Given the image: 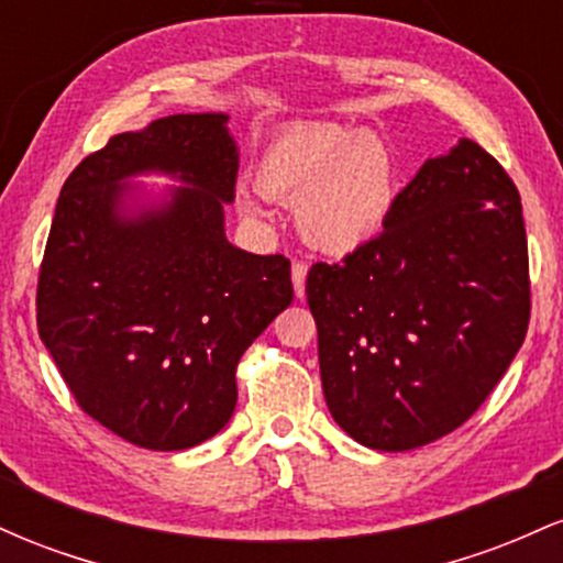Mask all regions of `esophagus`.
<instances>
[{
	"instance_id": "esophagus-1",
	"label": "esophagus",
	"mask_w": 563,
	"mask_h": 563,
	"mask_svg": "<svg viewBox=\"0 0 563 563\" xmlns=\"http://www.w3.org/2000/svg\"><path fill=\"white\" fill-rule=\"evenodd\" d=\"M290 280H294L296 299H301V296H303V280H307V264H303V262L290 264Z\"/></svg>"
}]
</instances>
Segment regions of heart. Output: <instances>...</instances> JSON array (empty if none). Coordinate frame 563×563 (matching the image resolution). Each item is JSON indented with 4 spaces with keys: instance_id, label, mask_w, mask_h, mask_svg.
<instances>
[{
    "instance_id": "heart-1",
    "label": "heart",
    "mask_w": 563,
    "mask_h": 563,
    "mask_svg": "<svg viewBox=\"0 0 563 563\" xmlns=\"http://www.w3.org/2000/svg\"><path fill=\"white\" fill-rule=\"evenodd\" d=\"M256 187L277 203H296L303 241L325 254H352L389 222L397 198V164L376 134L341 126H299L275 137L256 164ZM245 222L267 224V211L238 190Z\"/></svg>"
}]
</instances>
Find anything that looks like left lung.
<instances>
[{
	"mask_svg": "<svg viewBox=\"0 0 563 563\" xmlns=\"http://www.w3.org/2000/svg\"><path fill=\"white\" fill-rule=\"evenodd\" d=\"M307 303L328 410L354 442L402 452L455 431L527 335L529 254L514 179L471 140L429 158L371 243L312 264Z\"/></svg>",
	"mask_w": 563,
	"mask_h": 563,
	"instance_id": "left-lung-1",
	"label": "left lung"
}]
</instances>
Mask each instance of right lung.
<instances>
[{
  "label": "right lung",
  "instance_id": "right-lung-1",
  "mask_svg": "<svg viewBox=\"0 0 563 563\" xmlns=\"http://www.w3.org/2000/svg\"><path fill=\"white\" fill-rule=\"evenodd\" d=\"M190 188L124 218L126 176ZM238 147L224 113H177L89 153L63 185L38 267L36 325L76 405L145 450L224 429L243 352L294 301L290 262L224 238Z\"/></svg>",
  "mask_w": 563,
  "mask_h": 563
}]
</instances>
